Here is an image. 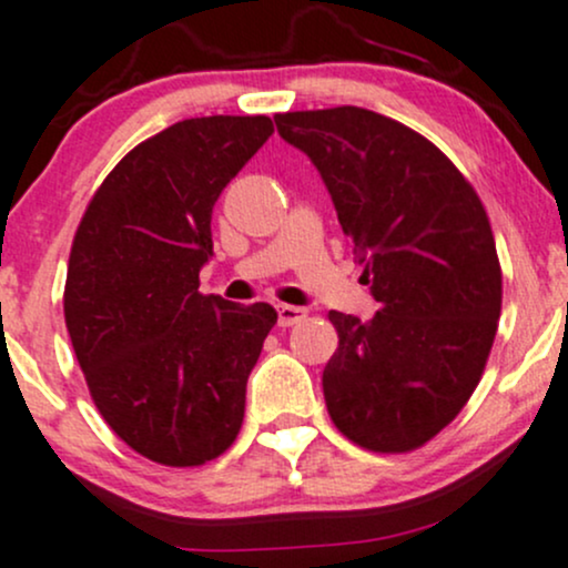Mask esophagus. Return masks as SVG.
<instances>
[{"label":"esophagus","mask_w":568,"mask_h":568,"mask_svg":"<svg viewBox=\"0 0 568 568\" xmlns=\"http://www.w3.org/2000/svg\"><path fill=\"white\" fill-rule=\"evenodd\" d=\"M307 317V310L304 307H294V304H277V323L280 326H296Z\"/></svg>","instance_id":"34e87169"}]
</instances>
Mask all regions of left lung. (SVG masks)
<instances>
[{"label": "left lung", "mask_w": 568, "mask_h": 568, "mask_svg": "<svg viewBox=\"0 0 568 568\" xmlns=\"http://www.w3.org/2000/svg\"><path fill=\"white\" fill-rule=\"evenodd\" d=\"M274 123L321 172L379 304L369 321L328 313V415L364 450H417L464 409L494 347L501 264L488 213L458 166L394 118L345 104Z\"/></svg>", "instance_id": "1"}]
</instances>
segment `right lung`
<instances>
[{"mask_svg":"<svg viewBox=\"0 0 568 568\" xmlns=\"http://www.w3.org/2000/svg\"><path fill=\"white\" fill-rule=\"evenodd\" d=\"M274 132L266 115L189 118L140 142L74 232L64 321L91 398L140 456L202 466L234 445L277 313L199 294L221 191Z\"/></svg>","mask_w":568,"mask_h":568,"instance_id":"1","label":"right lung"}]
</instances>
